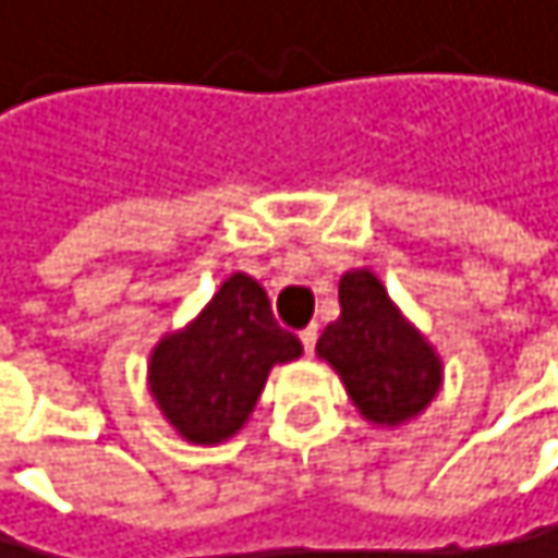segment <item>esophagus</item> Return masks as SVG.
<instances>
[{"label":"esophagus","instance_id":"34e87169","mask_svg":"<svg viewBox=\"0 0 558 558\" xmlns=\"http://www.w3.org/2000/svg\"><path fill=\"white\" fill-rule=\"evenodd\" d=\"M299 339H302V349H305V355H313V349H316V339H319V326L302 329V332H299Z\"/></svg>","mask_w":558,"mask_h":558}]
</instances>
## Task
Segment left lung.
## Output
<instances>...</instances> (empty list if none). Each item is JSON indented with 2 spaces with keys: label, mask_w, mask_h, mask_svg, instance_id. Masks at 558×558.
I'll list each match as a JSON object with an SVG mask.
<instances>
[{
  "label": "left lung",
  "mask_w": 558,
  "mask_h": 558,
  "mask_svg": "<svg viewBox=\"0 0 558 558\" xmlns=\"http://www.w3.org/2000/svg\"><path fill=\"white\" fill-rule=\"evenodd\" d=\"M342 313L316 342L319 359L339 373L362 420L399 426L420 415L442 386V362L426 336L389 299L369 269L339 279Z\"/></svg>",
  "instance_id": "8db88e82"
}]
</instances>
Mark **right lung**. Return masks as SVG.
<instances>
[{
	"instance_id": "obj_1",
	"label": "right lung",
	"mask_w": 558,
	"mask_h": 558,
	"mask_svg": "<svg viewBox=\"0 0 558 558\" xmlns=\"http://www.w3.org/2000/svg\"><path fill=\"white\" fill-rule=\"evenodd\" d=\"M299 355L302 342L279 329L266 289L235 272L182 332L153 349L149 392L185 442L216 446L242 429L276 362Z\"/></svg>"
}]
</instances>
